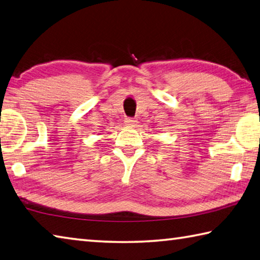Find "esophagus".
I'll return each mask as SVG.
<instances>
[{
    "instance_id": "34e87169",
    "label": "esophagus",
    "mask_w": 260,
    "mask_h": 260,
    "mask_svg": "<svg viewBox=\"0 0 260 260\" xmlns=\"http://www.w3.org/2000/svg\"><path fill=\"white\" fill-rule=\"evenodd\" d=\"M125 124L126 125H129V126H133V125L136 124V120L134 119V118H126Z\"/></svg>"
}]
</instances>
